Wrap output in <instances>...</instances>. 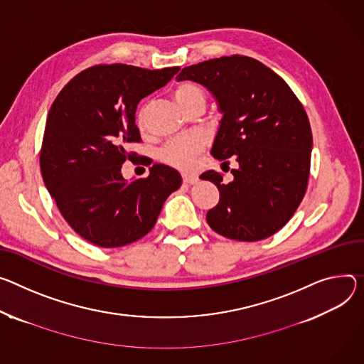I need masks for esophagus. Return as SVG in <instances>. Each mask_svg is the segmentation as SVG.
<instances>
[{
	"label": "esophagus",
	"mask_w": 364,
	"mask_h": 364,
	"mask_svg": "<svg viewBox=\"0 0 364 364\" xmlns=\"http://www.w3.org/2000/svg\"><path fill=\"white\" fill-rule=\"evenodd\" d=\"M183 183L184 184H196L197 183V177L196 176H190V174H183Z\"/></svg>",
	"instance_id": "obj_1"
}]
</instances>
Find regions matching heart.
<instances>
[{
  "instance_id": "b5f03b06",
  "label": "heart",
  "mask_w": 364,
  "mask_h": 364,
  "mask_svg": "<svg viewBox=\"0 0 364 364\" xmlns=\"http://www.w3.org/2000/svg\"><path fill=\"white\" fill-rule=\"evenodd\" d=\"M174 98L178 106L186 112L194 106H205L206 94L205 90L196 82L183 81L174 90ZM205 148L202 138L199 136H186L165 145L159 156L164 162H167L173 167L187 170L194 165L196 156L199 155Z\"/></svg>"
}]
</instances>
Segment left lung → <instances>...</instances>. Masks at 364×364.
I'll use <instances>...</instances> for the list:
<instances>
[{"label":"left lung","mask_w":364,"mask_h":364,"mask_svg":"<svg viewBox=\"0 0 364 364\" xmlns=\"http://www.w3.org/2000/svg\"><path fill=\"white\" fill-rule=\"evenodd\" d=\"M184 80L208 88L222 113L210 154L240 164L228 184L213 170L200 176L220 194L206 215L209 226L235 241L272 237L293 216L308 186L312 132L304 106L283 78L242 55L186 67L177 77Z\"/></svg>","instance_id":"1"}]
</instances>
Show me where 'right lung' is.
I'll list each match as a JSON object with an SVG mask.
<instances>
[{
    "mask_svg": "<svg viewBox=\"0 0 364 364\" xmlns=\"http://www.w3.org/2000/svg\"><path fill=\"white\" fill-rule=\"evenodd\" d=\"M178 70L95 65L65 85L49 110L41 151L45 186L65 220L97 247H123L145 237L181 186L180 173L164 164L134 181L120 171L135 155L126 145L141 142L138 103Z\"/></svg>",
    "mask_w": 364,
    "mask_h": 364,
    "instance_id": "add662e5",
    "label": "right lung"
}]
</instances>
